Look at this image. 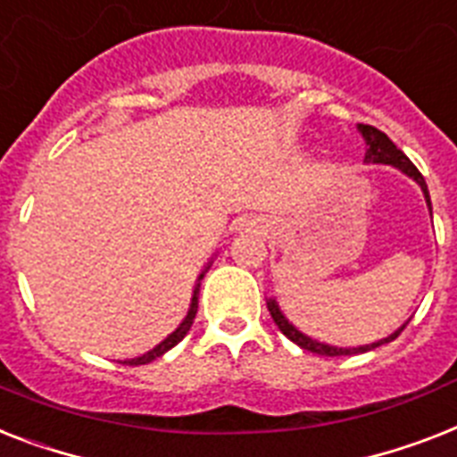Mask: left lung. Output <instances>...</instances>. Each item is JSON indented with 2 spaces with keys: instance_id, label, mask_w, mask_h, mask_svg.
<instances>
[{
  "instance_id": "8db88e82",
  "label": "left lung",
  "mask_w": 457,
  "mask_h": 457,
  "mask_svg": "<svg viewBox=\"0 0 457 457\" xmlns=\"http://www.w3.org/2000/svg\"><path fill=\"white\" fill-rule=\"evenodd\" d=\"M359 131H361V136L366 138V162L369 164H392L396 166V169H402L406 176H411L415 180V183L420 185L422 192H425V199H428V206L429 211H432V204H429V192H428V183H425V178H422V173L413 166V162H411L406 154H403L399 147H396L392 140L385 136L383 131H378L376 126H369V124H359ZM267 310H270V314H272L274 324L279 326V331L284 333V336L288 337V340H293V343L298 345V347H303V350L307 352H314V354H319V357H347V354H357V352H369L373 350V347H380V345L389 343V340H395L399 333L406 328V324L399 328L396 333H392L389 337H385V340H378V343L373 345H363V347H331V345H324V343H317V340H312V337L303 336V333L295 328L293 324H288V319L281 314L279 305H277V300H267Z\"/></svg>"
}]
</instances>
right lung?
<instances>
[{"label": "right lung", "instance_id": "add662e5", "mask_svg": "<svg viewBox=\"0 0 457 457\" xmlns=\"http://www.w3.org/2000/svg\"><path fill=\"white\" fill-rule=\"evenodd\" d=\"M204 277V274H202ZM202 277H199V279H202ZM196 295H199V284H196V288H195V295H192V305H190V312H187V317H185V321L180 326H178L176 331L170 333L169 337H166L164 343H159L157 347H154V350H150L147 352V354H143V357H136V359H129V361H124V363H129V366H140V363H150L152 359H157V357H162V354H164V352H169L170 347H176L178 343H180V340H183L185 336H187V331H190V326H192V321H195V317H196V305H199V303H196Z\"/></svg>", "mask_w": 457, "mask_h": 457}]
</instances>
